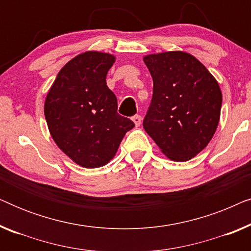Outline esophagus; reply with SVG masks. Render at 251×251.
I'll use <instances>...</instances> for the list:
<instances>
[{
	"mask_svg": "<svg viewBox=\"0 0 251 251\" xmlns=\"http://www.w3.org/2000/svg\"><path fill=\"white\" fill-rule=\"evenodd\" d=\"M132 121L136 125V126H139L140 123H142V118H140V115H135L132 116Z\"/></svg>",
	"mask_w": 251,
	"mask_h": 251,
	"instance_id": "obj_1",
	"label": "esophagus"
}]
</instances>
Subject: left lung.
I'll use <instances>...</instances> for the list:
<instances>
[{"label": "left lung", "mask_w": 251, "mask_h": 251, "mask_svg": "<svg viewBox=\"0 0 251 251\" xmlns=\"http://www.w3.org/2000/svg\"><path fill=\"white\" fill-rule=\"evenodd\" d=\"M144 63L153 78L144 129L170 160H191L217 129L223 100L218 82L184 51L147 54Z\"/></svg>", "instance_id": "obj_1"}]
</instances>
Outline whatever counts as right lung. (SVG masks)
Wrapping results in <instances>:
<instances>
[{
	"instance_id": "obj_1",
	"label": "right lung",
	"mask_w": 251,
	"mask_h": 251,
	"mask_svg": "<svg viewBox=\"0 0 251 251\" xmlns=\"http://www.w3.org/2000/svg\"><path fill=\"white\" fill-rule=\"evenodd\" d=\"M113 54L87 51L58 73L44 102L50 135L66 155L84 168L107 164L123 137L135 126L118 113V100L106 84Z\"/></svg>"
}]
</instances>
